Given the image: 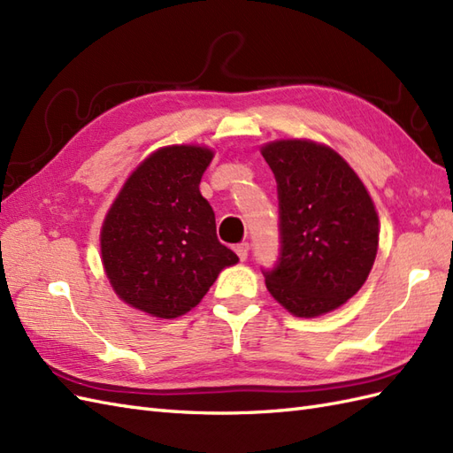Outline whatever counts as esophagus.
Wrapping results in <instances>:
<instances>
[{"label": "esophagus", "mask_w": 453, "mask_h": 453, "mask_svg": "<svg viewBox=\"0 0 453 453\" xmlns=\"http://www.w3.org/2000/svg\"><path fill=\"white\" fill-rule=\"evenodd\" d=\"M237 257L241 258V262H245L249 258V242H241V245L235 247Z\"/></svg>", "instance_id": "34e87169"}]
</instances>
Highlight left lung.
I'll return each mask as SVG.
<instances>
[{
  "mask_svg": "<svg viewBox=\"0 0 453 453\" xmlns=\"http://www.w3.org/2000/svg\"><path fill=\"white\" fill-rule=\"evenodd\" d=\"M260 153L280 193L281 258L265 273L288 314L318 318L352 298L373 268L379 214L354 168L326 143L273 139Z\"/></svg>",
  "mask_w": 453,
  "mask_h": 453,
  "instance_id": "obj_1",
  "label": "left lung"
}]
</instances>
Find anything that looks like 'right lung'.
I'll return each instance as SVG.
<instances>
[{
  "label": "right lung",
  "instance_id": "1",
  "mask_svg": "<svg viewBox=\"0 0 453 453\" xmlns=\"http://www.w3.org/2000/svg\"><path fill=\"white\" fill-rule=\"evenodd\" d=\"M214 158L206 145H166L127 176L99 234L101 262L122 303L150 318L173 319L201 303L222 270L239 262L216 235L201 195Z\"/></svg>",
  "mask_w": 453,
  "mask_h": 453
}]
</instances>
